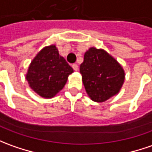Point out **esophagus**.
<instances>
[{
	"instance_id": "esophagus-1",
	"label": "esophagus",
	"mask_w": 152,
	"mask_h": 152,
	"mask_svg": "<svg viewBox=\"0 0 152 152\" xmlns=\"http://www.w3.org/2000/svg\"><path fill=\"white\" fill-rule=\"evenodd\" d=\"M72 68H73L75 71H77V70H78V65H77V64H73V65H72Z\"/></svg>"
}]
</instances>
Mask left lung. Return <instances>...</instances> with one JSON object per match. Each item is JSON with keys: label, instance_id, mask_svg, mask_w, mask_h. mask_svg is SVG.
Here are the masks:
<instances>
[{"label": "left lung", "instance_id": "obj_1", "mask_svg": "<svg viewBox=\"0 0 152 152\" xmlns=\"http://www.w3.org/2000/svg\"><path fill=\"white\" fill-rule=\"evenodd\" d=\"M85 89L94 102H103L119 92L125 74L122 67L104 50L90 48L80 64Z\"/></svg>", "mask_w": 152, "mask_h": 152}]
</instances>
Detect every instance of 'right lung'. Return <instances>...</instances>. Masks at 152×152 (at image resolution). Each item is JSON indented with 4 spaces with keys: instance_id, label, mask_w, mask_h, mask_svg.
Masks as SVG:
<instances>
[{
    "instance_id": "right-lung-1",
    "label": "right lung",
    "mask_w": 152,
    "mask_h": 152,
    "mask_svg": "<svg viewBox=\"0 0 152 152\" xmlns=\"http://www.w3.org/2000/svg\"><path fill=\"white\" fill-rule=\"evenodd\" d=\"M72 66L59 55L55 46L45 47L33 60L26 80L30 86L44 98H51L64 87Z\"/></svg>"
}]
</instances>
